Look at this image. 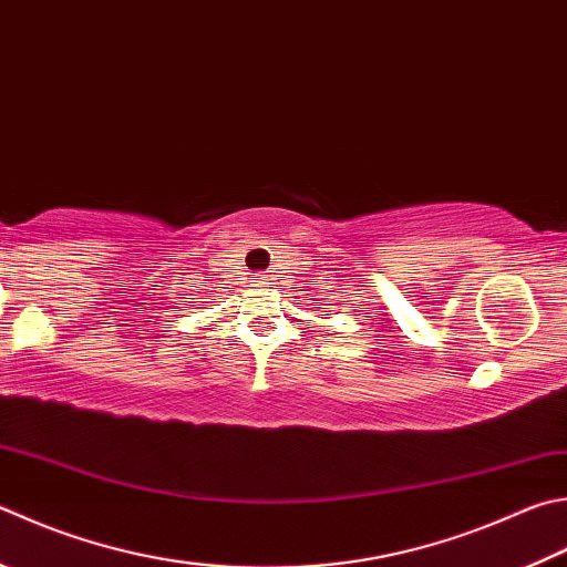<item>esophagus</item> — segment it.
Returning <instances> with one entry per match:
<instances>
[{
	"instance_id": "obj_1",
	"label": "esophagus",
	"mask_w": 567,
	"mask_h": 567,
	"mask_svg": "<svg viewBox=\"0 0 567 567\" xmlns=\"http://www.w3.org/2000/svg\"><path fill=\"white\" fill-rule=\"evenodd\" d=\"M255 285H257V287H267L270 282H267V277L260 275V277H255Z\"/></svg>"
}]
</instances>
